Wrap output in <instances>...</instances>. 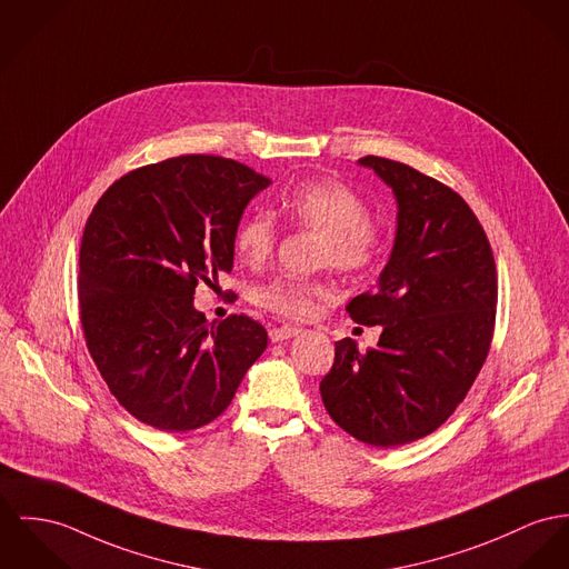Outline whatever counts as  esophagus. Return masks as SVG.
I'll list each match as a JSON object with an SVG mask.
<instances>
[{"instance_id":"esophagus-1","label":"esophagus","mask_w":569,"mask_h":569,"mask_svg":"<svg viewBox=\"0 0 569 569\" xmlns=\"http://www.w3.org/2000/svg\"><path fill=\"white\" fill-rule=\"evenodd\" d=\"M303 329L301 327H290V325H283V327H272L270 329V342H283V340H290L295 336H299Z\"/></svg>"}]
</instances>
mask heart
Wrapping results in <instances>:
<instances>
[{
  "instance_id": "1",
  "label": "heart",
  "mask_w": 569,
  "mask_h": 569,
  "mask_svg": "<svg viewBox=\"0 0 569 569\" xmlns=\"http://www.w3.org/2000/svg\"><path fill=\"white\" fill-rule=\"evenodd\" d=\"M283 219L322 236V258L340 270H363L377 258L379 229L368 220L366 201L340 179L320 177L292 188L279 203ZM274 224L263 212L242 220L236 231V251L242 260L260 263L272 253ZM327 283L303 279H279L266 286L262 303L277 313L306 318L318 299L331 297Z\"/></svg>"
}]
</instances>
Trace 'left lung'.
<instances>
[{
    "mask_svg": "<svg viewBox=\"0 0 569 569\" xmlns=\"http://www.w3.org/2000/svg\"><path fill=\"white\" fill-rule=\"evenodd\" d=\"M396 201L392 251L377 288L350 301V318L381 327L359 352L336 342L320 381L325 409L352 438L392 448L433 433L466 398L493 333L498 283L491 247L468 203L416 169L368 156Z\"/></svg>",
    "mask_w": 569,
    "mask_h": 569,
    "instance_id": "left-lung-1",
    "label": "left lung"
}]
</instances>
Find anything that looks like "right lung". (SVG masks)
Listing matches in <instances>:
<instances>
[{
    "instance_id": "right-lung-1",
    "label": "right lung",
    "mask_w": 569,
    "mask_h": 569,
    "mask_svg": "<svg viewBox=\"0 0 569 569\" xmlns=\"http://www.w3.org/2000/svg\"><path fill=\"white\" fill-rule=\"evenodd\" d=\"M270 179L217 156H181L114 181L80 247V318L103 381L131 416L167 433L229 407L268 333L247 316L208 322L199 281L233 268L236 231Z\"/></svg>"
}]
</instances>
